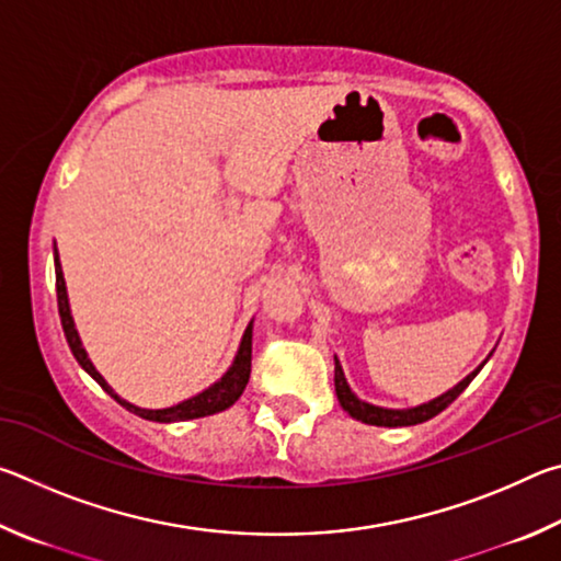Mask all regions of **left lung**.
<instances>
[{
  "label": "left lung",
  "mask_w": 561,
  "mask_h": 561,
  "mask_svg": "<svg viewBox=\"0 0 561 561\" xmlns=\"http://www.w3.org/2000/svg\"><path fill=\"white\" fill-rule=\"evenodd\" d=\"M334 360H336V366H334V383H336V396H339L341 408H344V411L351 417H356V421H360V423L383 425V428H401V425H417V423L431 421V417H435L440 411H445V408H448L455 401V398H458L465 391V388L470 386L472 378L480 374V368L485 366V364H482V366L474 368V371L470 376H465L458 386L450 388L448 393H443L440 398H435V401H431V403L408 408V411H391V408H378V405L358 401V398L351 393V388H348L346 378H344V371H341L339 358H334Z\"/></svg>",
  "instance_id": "8db88e82"
}]
</instances>
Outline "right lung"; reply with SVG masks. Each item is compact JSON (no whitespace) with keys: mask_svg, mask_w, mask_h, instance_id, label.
Listing matches in <instances>:
<instances>
[{"mask_svg":"<svg viewBox=\"0 0 561 561\" xmlns=\"http://www.w3.org/2000/svg\"><path fill=\"white\" fill-rule=\"evenodd\" d=\"M54 267H56V301H59L61 327H64L66 341H69V346H71V354L76 356V360H79L83 371H87L91 378H96L103 391H106L111 398H116V401L123 408H128L130 413L146 417V421H156V423L193 421V417H203V415H213V413L225 411V408H230L237 401V398L242 396L247 381H250V371H252V324L247 327V331H244L240 351H237L234 364L230 366V371H227L220 378V381L207 388V391L187 398V401L178 403L173 408H160V411H148V408H138V405H133L128 401H123V398L113 393V388L106 381H103V376L96 371V368H93V364L87 356V351H83V346H81L79 331H76L71 311H69V297H66V282H64L61 264H59V252H56V250H54Z\"/></svg>","mask_w":561,"mask_h":561,"instance_id":"1","label":"right lung"}]
</instances>
